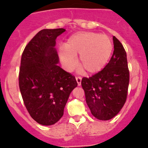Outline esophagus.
Segmentation results:
<instances>
[{
	"instance_id": "esophagus-1",
	"label": "esophagus",
	"mask_w": 148,
	"mask_h": 148,
	"mask_svg": "<svg viewBox=\"0 0 148 148\" xmlns=\"http://www.w3.org/2000/svg\"><path fill=\"white\" fill-rule=\"evenodd\" d=\"M76 80H77V85L78 86H80L81 85V81H82V78L80 77H76Z\"/></svg>"
}]
</instances>
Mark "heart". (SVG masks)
I'll return each mask as SVG.
<instances>
[{
	"label": "heart",
	"mask_w": 148,
	"mask_h": 148,
	"mask_svg": "<svg viewBox=\"0 0 148 148\" xmlns=\"http://www.w3.org/2000/svg\"><path fill=\"white\" fill-rule=\"evenodd\" d=\"M111 40L106 34L86 32L71 35L60 50L62 65L67 70L75 66L74 57H78V63L88 74L99 72L106 66L112 52Z\"/></svg>",
	"instance_id": "b5f03b06"
}]
</instances>
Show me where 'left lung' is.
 <instances>
[{"label":"left lung","mask_w":148,"mask_h":148,"mask_svg":"<svg viewBox=\"0 0 148 148\" xmlns=\"http://www.w3.org/2000/svg\"><path fill=\"white\" fill-rule=\"evenodd\" d=\"M114 53L102 71L83 77L81 85L90 112L99 120H109L120 111L127 97L129 74L127 54L120 41L113 37Z\"/></svg>","instance_id":"left-lung-1"}]
</instances>
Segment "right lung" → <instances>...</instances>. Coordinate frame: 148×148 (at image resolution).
<instances>
[{"label": "right lung", "instance_id": "right-lung-1", "mask_svg": "<svg viewBox=\"0 0 148 148\" xmlns=\"http://www.w3.org/2000/svg\"><path fill=\"white\" fill-rule=\"evenodd\" d=\"M64 29H42L29 41L22 54L19 88L34 120L51 125L60 119L69 95L77 86L75 77L58 66L56 38Z\"/></svg>", "mask_w": 148, "mask_h": 148}]
</instances>
